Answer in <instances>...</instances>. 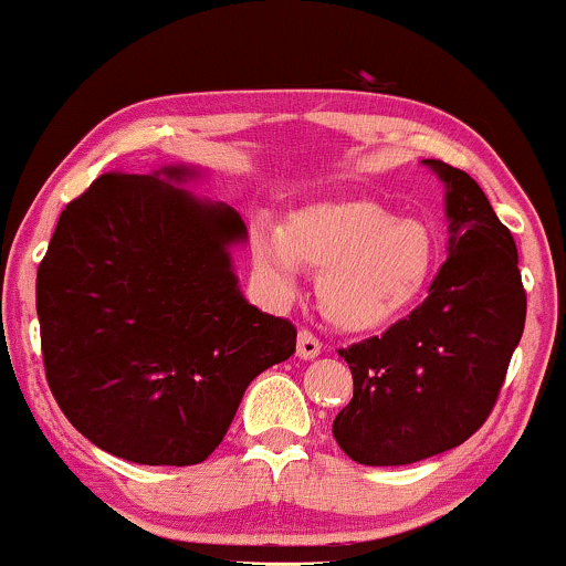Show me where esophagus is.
I'll list each match as a JSON object with an SVG mask.
<instances>
[{"mask_svg":"<svg viewBox=\"0 0 566 566\" xmlns=\"http://www.w3.org/2000/svg\"><path fill=\"white\" fill-rule=\"evenodd\" d=\"M319 350H322L319 337L308 333V329H301V333H297V356H301V359H316Z\"/></svg>","mask_w":566,"mask_h":566,"instance_id":"1","label":"esophagus"}]
</instances>
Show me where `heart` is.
I'll list each match as a JSON object with an SVG mask.
<instances>
[{"mask_svg": "<svg viewBox=\"0 0 566 566\" xmlns=\"http://www.w3.org/2000/svg\"><path fill=\"white\" fill-rule=\"evenodd\" d=\"M252 263L279 295L295 290L297 269L319 271L322 314L348 333L380 329L420 301L437 247L420 220L399 218L373 199L322 201L284 229H252Z\"/></svg>", "mask_w": 566, "mask_h": 566, "instance_id": "heart-1", "label": "heart"}]
</instances>
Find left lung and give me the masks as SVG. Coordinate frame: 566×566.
<instances>
[{
    "label": "left lung",
    "mask_w": 566,
    "mask_h": 566,
    "mask_svg": "<svg viewBox=\"0 0 566 566\" xmlns=\"http://www.w3.org/2000/svg\"><path fill=\"white\" fill-rule=\"evenodd\" d=\"M423 165L447 186V261L407 319L340 348L354 399L333 437L361 465L418 463L473 437L524 333L527 292L511 231L469 172L439 159Z\"/></svg>",
    "instance_id": "8db88e82"
}]
</instances>
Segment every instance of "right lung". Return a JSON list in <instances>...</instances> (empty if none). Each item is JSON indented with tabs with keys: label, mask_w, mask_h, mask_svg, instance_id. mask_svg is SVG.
<instances>
[{
	"label": "right lung",
	"mask_w": 566,
	"mask_h": 566,
	"mask_svg": "<svg viewBox=\"0 0 566 566\" xmlns=\"http://www.w3.org/2000/svg\"><path fill=\"white\" fill-rule=\"evenodd\" d=\"M199 170L106 172L61 212L36 271L50 391L101 450L193 465L263 369L295 354L292 322L244 301L231 247L247 226L193 199Z\"/></svg>",
	"instance_id": "obj_1"
}]
</instances>
